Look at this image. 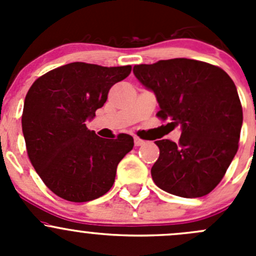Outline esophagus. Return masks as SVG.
I'll return each mask as SVG.
<instances>
[{"instance_id":"obj_1","label":"esophagus","mask_w":256,"mask_h":256,"mask_svg":"<svg viewBox=\"0 0 256 256\" xmlns=\"http://www.w3.org/2000/svg\"><path fill=\"white\" fill-rule=\"evenodd\" d=\"M134 142H135V146H141V144H144V141L138 138H134Z\"/></svg>"}]
</instances>
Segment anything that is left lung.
Listing matches in <instances>:
<instances>
[{"instance_id":"left-lung-1","label":"left lung","mask_w":256,"mask_h":256,"mask_svg":"<svg viewBox=\"0 0 256 256\" xmlns=\"http://www.w3.org/2000/svg\"><path fill=\"white\" fill-rule=\"evenodd\" d=\"M134 74L156 95L157 116L182 130L178 144L156 141L154 182L180 197L208 194L238 151L242 109L234 82L223 69L187 58L140 64Z\"/></svg>"}]
</instances>
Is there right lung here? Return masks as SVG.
I'll return each instance as SVG.
<instances>
[{
    "label": "right lung",
    "instance_id": "right-lung-1",
    "mask_svg": "<svg viewBox=\"0 0 256 256\" xmlns=\"http://www.w3.org/2000/svg\"><path fill=\"white\" fill-rule=\"evenodd\" d=\"M131 73V66L69 63L38 78L28 90L22 115L27 154L53 193L70 202L104 196L116 168L134 147L132 136L99 138L86 121L105 104L110 88Z\"/></svg>",
    "mask_w": 256,
    "mask_h": 256
}]
</instances>
